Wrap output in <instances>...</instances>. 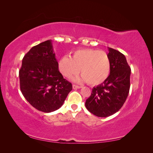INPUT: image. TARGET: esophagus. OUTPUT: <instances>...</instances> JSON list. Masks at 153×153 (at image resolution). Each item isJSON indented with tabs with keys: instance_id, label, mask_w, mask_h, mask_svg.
I'll return each mask as SVG.
<instances>
[{
	"instance_id": "34e87169",
	"label": "esophagus",
	"mask_w": 153,
	"mask_h": 153,
	"mask_svg": "<svg viewBox=\"0 0 153 153\" xmlns=\"http://www.w3.org/2000/svg\"><path fill=\"white\" fill-rule=\"evenodd\" d=\"M73 88L74 89H80V88H81V86H79V85H75L73 84Z\"/></svg>"
}]
</instances>
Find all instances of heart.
Returning <instances> with one entry per match:
<instances>
[{
    "label": "heart",
    "instance_id": "1",
    "mask_svg": "<svg viewBox=\"0 0 153 153\" xmlns=\"http://www.w3.org/2000/svg\"><path fill=\"white\" fill-rule=\"evenodd\" d=\"M58 66L62 75L70 78L79 71L82 75L74 78L77 82L86 81L91 85L102 84L108 77L111 64L108 55L103 50L82 49L75 51L71 57L64 55Z\"/></svg>",
    "mask_w": 153,
    "mask_h": 153
}]
</instances>
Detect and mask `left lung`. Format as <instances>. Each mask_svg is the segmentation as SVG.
Returning a JSON list of instances; mask_svg holds the SVG:
<instances>
[{
    "label": "left lung",
    "instance_id": "8db88e82",
    "mask_svg": "<svg viewBox=\"0 0 153 153\" xmlns=\"http://www.w3.org/2000/svg\"><path fill=\"white\" fill-rule=\"evenodd\" d=\"M108 49L111 68L108 77L92 91L86 100L85 107L100 117L112 115L121 109L129 94L131 68L124 55L119 51Z\"/></svg>",
    "mask_w": 153,
    "mask_h": 153
}]
</instances>
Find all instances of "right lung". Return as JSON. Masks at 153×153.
Listing matches in <instances>:
<instances>
[{"label":"right lung","instance_id":"1","mask_svg":"<svg viewBox=\"0 0 153 153\" xmlns=\"http://www.w3.org/2000/svg\"><path fill=\"white\" fill-rule=\"evenodd\" d=\"M22 94L37 110L49 113L63 105L71 83L59 72L52 40L32 47L22 60L19 71Z\"/></svg>","mask_w":153,"mask_h":153}]
</instances>
